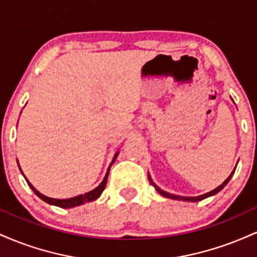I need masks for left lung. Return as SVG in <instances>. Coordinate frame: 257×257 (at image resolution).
<instances>
[{
    "label": "left lung",
    "mask_w": 257,
    "mask_h": 257,
    "mask_svg": "<svg viewBox=\"0 0 257 257\" xmlns=\"http://www.w3.org/2000/svg\"><path fill=\"white\" fill-rule=\"evenodd\" d=\"M234 170L235 169H233V172L229 174V176L228 178H227L225 181L222 182V184H221L220 186H217L216 188H215V190H213V191H210V192H208V193H204V194H202V196H197V197H184V196H178V194H173V193H169V192H166V191H163L162 190V188H159L157 185L155 184V182H153V180L151 179V176L149 175V180H150V182H151V185L153 186V187L156 188V190H157V192L161 194V196H163V197H166V198H169V199H175V200H184V202H199V200H203V199H205V198H208V197H211V196H214V194H216V193H219L221 190H222L223 187H225V186L228 184V181L229 180H231V178H232V175L233 174H234Z\"/></svg>",
    "instance_id": "obj_1"
}]
</instances>
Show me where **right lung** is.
I'll return each instance as SVG.
<instances>
[{"label":"right lung","instance_id":"1","mask_svg":"<svg viewBox=\"0 0 257 257\" xmlns=\"http://www.w3.org/2000/svg\"><path fill=\"white\" fill-rule=\"evenodd\" d=\"M118 153H119V152H116V155H114L113 159H112L110 167H108L107 172H106V175H105L104 180H102L101 184H100V185L98 186V187H95V188H94V190H91V191H89V192H87V193H84V194H78V196H76V197H71V198L55 199V198H51V197L44 196V194H42L41 192H38L36 188H35L34 186H32V185L30 184V182H29L28 179L25 178V180H26V182H28V185L30 186L31 190L35 192V194H36L37 197H40V198L42 199V200H44V202H46V203H48V204L59 206V208H64V209L75 208V206L82 205V204H84V203L93 202V200L98 199L99 197L101 196L102 191H104L105 187H106V182H107L108 173H110V168H111L112 164H113V162L116 161V158H117V156H118ZM17 163H18V166H19V162H18V159H17ZM19 169H20V172H22L23 175H24V173H23V170H22V168H20V166H19Z\"/></svg>","mask_w":257,"mask_h":257}]
</instances>
